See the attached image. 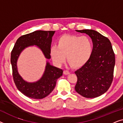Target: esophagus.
I'll list each match as a JSON object with an SVG mask.
<instances>
[{
  "mask_svg": "<svg viewBox=\"0 0 123 123\" xmlns=\"http://www.w3.org/2000/svg\"><path fill=\"white\" fill-rule=\"evenodd\" d=\"M63 73L65 75H68V74H69L70 72H69V71H68V70H64Z\"/></svg>",
  "mask_w": 123,
  "mask_h": 123,
  "instance_id": "esophagus-1",
  "label": "esophagus"
}]
</instances>
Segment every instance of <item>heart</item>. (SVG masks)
<instances>
[{"mask_svg": "<svg viewBox=\"0 0 123 123\" xmlns=\"http://www.w3.org/2000/svg\"><path fill=\"white\" fill-rule=\"evenodd\" d=\"M93 43L88 36L63 35L58 40L57 46L50 49V55L53 63L60 66L65 62L74 68H80L86 64L93 52Z\"/></svg>", "mask_w": 123, "mask_h": 123, "instance_id": "obj_1", "label": "heart"}]
</instances>
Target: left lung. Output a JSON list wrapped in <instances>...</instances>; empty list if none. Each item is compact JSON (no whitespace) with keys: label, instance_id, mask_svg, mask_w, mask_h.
I'll use <instances>...</instances> for the list:
<instances>
[{"label":"left lung","instance_id":"left-lung-1","mask_svg":"<svg viewBox=\"0 0 123 123\" xmlns=\"http://www.w3.org/2000/svg\"><path fill=\"white\" fill-rule=\"evenodd\" d=\"M91 38L93 52L86 64L75 72V90L86 98H95L108 90L113 80L115 54L108 38L93 30H76Z\"/></svg>","mask_w":123,"mask_h":123}]
</instances>
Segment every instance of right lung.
Segmentation results:
<instances>
[{"instance_id": "obj_1", "label": "right lung", "mask_w": 123, "mask_h": 123, "mask_svg": "<svg viewBox=\"0 0 123 123\" xmlns=\"http://www.w3.org/2000/svg\"><path fill=\"white\" fill-rule=\"evenodd\" d=\"M54 31H36L23 35L18 38L11 53V63L13 77L17 88L29 98L42 99L48 96L54 89L56 80L63 75V70L46 62L45 71L37 81L28 82L23 79L18 71L17 60L23 50L30 46H37L47 59L51 58L50 49Z\"/></svg>"}]
</instances>
